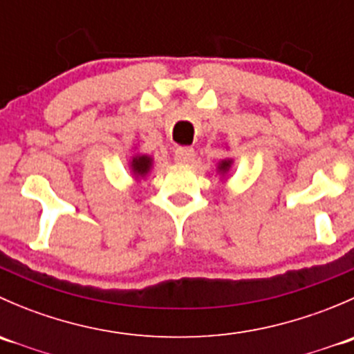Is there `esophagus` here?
<instances>
[{
  "label": "esophagus",
  "instance_id": "34e87169",
  "mask_svg": "<svg viewBox=\"0 0 354 354\" xmlns=\"http://www.w3.org/2000/svg\"><path fill=\"white\" fill-rule=\"evenodd\" d=\"M195 159V151L192 147H178L174 151V160L178 164H188Z\"/></svg>",
  "mask_w": 354,
  "mask_h": 354
}]
</instances>
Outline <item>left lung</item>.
I'll return each instance as SVG.
<instances>
[{"instance_id": "8db88e82", "label": "left lung", "mask_w": 354, "mask_h": 354, "mask_svg": "<svg viewBox=\"0 0 354 354\" xmlns=\"http://www.w3.org/2000/svg\"><path fill=\"white\" fill-rule=\"evenodd\" d=\"M230 167H231V160L230 159L223 160V162H219V171H221V173H227V171H230Z\"/></svg>"}]
</instances>
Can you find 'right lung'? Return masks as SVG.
I'll use <instances>...</instances> for the list:
<instances>
[{"label":"right lung","instance_id":"obj_1","mask_svg":"<svg viewBox=\"0 0 354 354\" xmlns=\"http://www.w3.org/2000/svg\"><path fill=\"white\" fill-rule=\"evenodd\" d=\"M152 166V159L149 156H135L131 159V171H133L137 176H145L149 173Z\"/></svg>","mask_w":354,"mask_h":354}]
</instances>
